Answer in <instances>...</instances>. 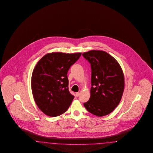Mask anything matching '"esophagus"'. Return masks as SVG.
Here are the masks:
<instances>
[{
	"label": "esophagus",
	"instance_id": "1",
	"mask_svg": "<svg viewBox=\"0 0 153 153\" xmlns=\"http://www.w3.org/2000/svg\"><path fill=\"white\" fill-rule=\"evenodd\" d=\"M79 96V92H77V93H76V96L77 97H78Z\"/></svg>",
	"mask_w": 153,
	"mask_h": 153
}]
</instances>
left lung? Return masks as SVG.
Here are the masks:
<instances>
[{
    "instance_id": "1",
    "label": "left lung",
    "mask_w": 153,
    "mask_h": 153,
    "mask_svg": "<svg viewBox=\"0 0 153 153\" xmlns=\"http://www.w3.org/2000/svg\"><path fill=\"white\" fill-rule=\"evenodd\" d=\"M91 66V97L84 104L86 110L98 117L110 114L118 105L124 90L122 68L116 60L103 51L82 54Z\"/></svg>"
}]
</instances>
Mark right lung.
Here are the masks:
<instances>
[{
  "instance_id": "add662e5",
  "label": "right lung",
  "mask_w": 153,
  "mask_h": 153,
  "mask_svg": "<svg viewBox=\"0 0 153 153\" xmlns=\"http://www.w3.org/2000/svg\"><path fill=\"white\" fill-rule=\"evenodd\" d=\"M81 55L53 52L37 63L32 74L31 88L37 106L45 114L59 116L71 105L74 96L69 91L68 71Z\"/></svg>"
}]
</instances>
